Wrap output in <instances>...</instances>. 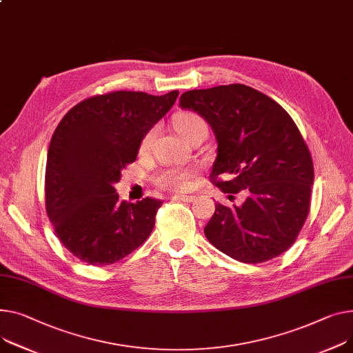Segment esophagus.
I'll list each match as a JSON object with an SVG mask.
<instances>
[{"instance_id": "obj_1", "label": "esophagus", "mask_w": 353, "mask_h": 353, "mask_svg": "<svg viewBox=\"0 0 353 353\" xmlns=\"http://www.w3.org/2000/svg\"><path fill=\"white\" fill-rule=\"evenodd\" d=\"M172 200H174V201H184V203H192L194 200V196H180V194H176V196H172Z\"/></svg>"}]
</instances>
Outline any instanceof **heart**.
<instances>
[{
  "label": "heart",
  "instance_id": "1",
  "mask_svg": "<svg viewBox=\"0 0 353 353\" xmlns=\"http://www.w3.org/2000/svg\"><path fill=\"white\" fill-rule=\"evenodd\" d=\"M174 128L179 132V134L184 139L189 140V137L196 133L199 129L205 128V122L201 119V117L197 113L193 112H181L177 113L173 119ZM154 130H150L142 140L140 143V149L146 150L152 142V136ZM196 174L194 169H181V168H174V169H168L161 172L156 181L159 185H161L163 189H168L172 192H183L190 187V180Z\"/></svg>",
  "mask_w": 353,
  "mask_h": 353
}]
</instances>
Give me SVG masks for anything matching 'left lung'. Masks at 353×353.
Masks as SVG:
<instances>
[{
    "label": "left lung",
    "instance_id": "left-lung-1",
    "mask_svg": "<svg viewBox=\"0 0 353 353\" xmlns=\"http://www.w3.org/2000/svg\"><path fill=\"white\" fill-rule=\"evenodd\" d=\"M179 106L200 114L216 136L214 184L245 194L241 205L216 203L204 227L207 240L247 264L285 252L307 220L314 184L312 159L292 117L241 83L187 90Z\"/></svg>",
    "mask_w": 353,
    "mask_h": 353
}]
</instances>
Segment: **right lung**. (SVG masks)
<instances>
[{
	"label": "right lung",
	"mask_w": 353,
	"mask_h": 353,
	"mask_svg": "<svg viewBox=\"0 0 353 353\" xmlns=\"http://www.w3.org/2000/svg\"><path fill=\"white\" fill-rule=\"evenodd\" d=\"M179 90L153 97L117 90L70 109L55 129L45 170L46 214L63 247L90 265H109L142 245L161 201H119L114 184Z\"/></svg>",
	"instance_id": "right-lung-1"
}]
</instances>
